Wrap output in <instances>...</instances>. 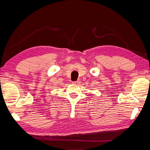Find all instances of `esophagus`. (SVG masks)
<instances>
[{"instance_id": "obj_1", "label": "esophagus", "mask_w": 150, "mask_h": 150, "mask_svg": "<svg viewBox=\"0 0 150 150\" xmlns=\"http://www.w3.org/2000/svg\"><path fill=\"white\" fill-rule=\"evenodd\" d=\"M79 83H80V81H79L73 82V84H79Z\"/></svg>"}]
</instances>
